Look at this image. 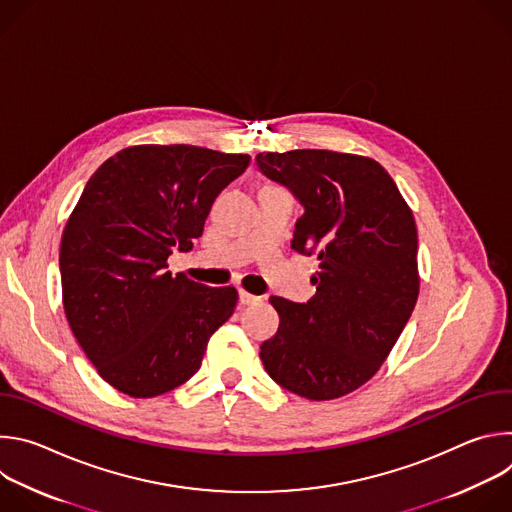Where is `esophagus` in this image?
I'll list each match as a JSON object with an SVG mask.
<instances>
[{"mask_svg": "<svg viewBox=\"0 0 512 512\" xmlns=\"http://www.w3.org/2000/svg\"><path fill=\"white\" fill-rule=\"evenodd\" d=\"M239 302L243 304V306H253V304H259L261 302V298H257V296H253V294H249V291H239Z\"/></svg>", "mask_w": 512, "mask_h": 512, "instance_id": "1", "label": "esophagus"}]
</instances>
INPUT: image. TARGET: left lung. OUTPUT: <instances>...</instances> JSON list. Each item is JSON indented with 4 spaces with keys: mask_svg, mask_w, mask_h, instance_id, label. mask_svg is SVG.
<instances>
[{
    "mask_svg": "<svg viewBox=\"0 0 512 512\" xmlns=\"http://www.w3.org/2000/svg\"><path fill=\"white\" fill-rule=\"evenodd\" d=\"M257 166L304 206L291 249L320 261L308 304L271 296L279 328L259 356L291 393L312 401L344 397L381 369L415 308L413 212L371 158L294 150L259 154Z\"/></svg>",
    "mask_w": 512,
    "mask_h": 512,
    "instance_id": "1",
    "label": "left lung"
}]
</instances>
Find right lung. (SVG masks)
<instances>
[{
  "label": "right lung",
  "mask_w": 512,
  "mask_h": 512,
  "mask_svg": "<svg viewBox=\"0 0 512 512\" xmlns=\"http://www.w3.org/2000/svg\"><path fill=\"white\" fill-rule=\"evenodd\" d=\"M251 158L196 145H133L87 182L60 241L68 326L97 373L148 399L186 383L210 336L235 312V287L168 271L190 251L214 198Z\"/></svg>",
  "instance_id": "1"
}]
</instances>
